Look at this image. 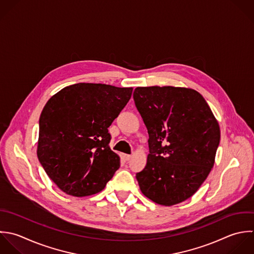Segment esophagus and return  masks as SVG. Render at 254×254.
<instances>
[{
	"label": "esophagus",
	"instance_id": "1",
	"mask_svg": "<svg viewBox=\"0 0 254 254\" xmlns=\"http://www.w3.org/2000/svg\"><path fill=\"white\" fill-rule=\"evenodd\" d=\"M124 158H125V160L128 161V160L131 158V155H129V154H124Z\"/></svg>",
	"mask_w": 254,
	"mask_h": 254
}]
</instances>
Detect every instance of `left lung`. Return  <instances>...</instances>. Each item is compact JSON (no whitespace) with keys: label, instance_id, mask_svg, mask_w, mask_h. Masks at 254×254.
Wrapping results in <instances>:
<instances>
[{"label":"left lung","instance_id":"left-lung-1","mask_svg":"<svg viewBox=\"0 0 254 254\" xmlns=\"http://www.w3.org/2000/svg\"><path fill=\"white\" fill-rule=\"evenodd\" d=\"M135 107L149 134V154L135 177L144 196L171 206L192 197L211 172L221 131L203 96L187 88L137 87Z\"/></svg>","mask_w":254,"mask_h":254}]
</instances>
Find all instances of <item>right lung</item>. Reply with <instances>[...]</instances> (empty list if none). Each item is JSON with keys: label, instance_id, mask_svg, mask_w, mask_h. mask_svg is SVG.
Masks as SVG:
<instances>
[{"label": "right lung", "instance_id": "right-lung-1", "mask_svg": "<svg viewBox=\"0 0 254 254\" xmlns=\"http://www.w3.org/2000/svg\"><path fill=\"white\" fill-rule=\"evenodd\" d=\"M132 88L78 83L63 88L39 118L37 157L63 192L84 197L102 191L120 168L108 127L129 101Z\"/></svg>", "mask_w": 254, "mask_h": 254}]
</instances>
